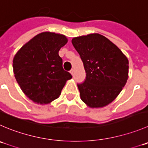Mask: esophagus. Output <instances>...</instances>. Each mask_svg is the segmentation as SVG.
Listing matches in <instances>:
<instances>
[{
  "label": "esophagus",
  "mask_w": 148,
  "mask_h": 148,
  "mask_svg": "<svg viewBox=\"0 0 148 148\" xmlns=\"http://www.w3.org/2000/svg\"><path fill=\"white\" fill-rule=\"evenodd\" d=\"M70 72V73H71V75H73V74H74V70H73V69H71Z\"/></svg>",
  "instance_id": "obj_1"
}]
</instances>
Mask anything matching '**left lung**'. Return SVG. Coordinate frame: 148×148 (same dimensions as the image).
I'll use <instances>...</instances> for the list:
<instances>
[{"label":"left lung","instance_id":"left-lung-1","mask_svg":"<svg viewBox=\"0 0 148 148\" xmlns=\"http://www.w3.org/2000/svg\"><path fill=\"white\" fill-rule=\"evenodd\" d=\"M84 63L86 77L78 84L81 99L91 108L112 102L128 79L129 60L109 39L98 33L72 39Z\"/></svg>","mask_w":148,"mask_h":148}]
</instances>
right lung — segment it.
Returning <instances> with one entry per match:
<instances>
[{"label": "right lung", "mask_w": 148, "mask_h": 148, "mask_svg": "<svg viewBox=\"0 0 148 148\" xmlns=\"http://www.w3.org/2000/svg\"><path fill=\"white\" fill-rule=\"evenodd\" d=\"M67 43L63 35L44 32L25 43L14 57L15 78L25 95L36 103L48 104L57 99L66 81L72 78L59 56Z\"/></svg>", "instance_id": "add662e5"}]
</instances>
